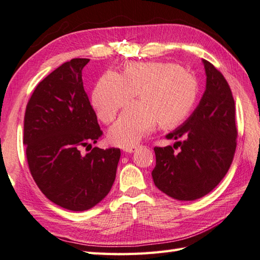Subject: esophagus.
<instances>
[{
    "label": "esophagus",
    "mask_w": 260,
    "mask_h": 260,
    "mask_svg": "<svg viewBox=\"0 0 260 260\" xmlns=\"http://www.w3.org/2000/svg\"><path fill=\"white\" fill-rule=\"evenodd\" d=\"M137 146H131V147H126V148H124V151L125 152H129V153H131V152H135L136 150H137Z\"/></svg>",
    "instance_id": "esophagus-1"
}]
</instances>
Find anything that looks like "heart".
I'll list each match as a JSON object with an SVG mask.
<instances>
[{
	"mask_svg": "<svg viewBox=\"0 0 260 260\" xmlns=\"http://www.w3.org/2000/svg\"><path fill=\"white\" fill-rule=\"evenodd\" d=\"M108 132L109 141L131 147L151 132L158 123L170 129L180 124L193 110L198 82L192 73L171 62H130L123 73L109 70L92 91V107L102 122L110 123L121 108L137 95Z\"/></svg>",
	"mask_w": 260,
	"mask_h": 260,
	"instance_id": "obj_1",
	"label": "heart"
}]
</instances>
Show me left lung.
<instances>
[{"instance_id":"8db88e82","label":"left lung","mask_w":260,"mask_h":260,"mask_svg":"<svg viewBox=\"0 0 260 260\" xmlns=\"http://www.w3.org/2000/svg\"><path fill=\"white\" fill-rule=\"evenodd\" d=\"M206 90L184 122L167 135L174 147H154L153 182L169 197L190 201L209 193L226 176L237 146L235 101L229 84L203 60Z\"/></svg>"}]
</instances>
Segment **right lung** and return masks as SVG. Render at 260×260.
I'll return each instance as SVG.
<instances>
[{"mask_svg": "<svg viewBox=\"0 0 260 260\" xmlns=\"http://www.w3.org/2000/svg\"><path fill=\"white\" fill-rule=\"evenodd\" d=\"M89 59L63 63L40 82L24 115L26 159L34 181L52 203L72 211L98 205L110 191L120 149L92 148L102 136L82 81ZM82 146L90 147L84 155Z\"/></svg>", "mask_w": 260, "mask_h": 260, "instance_id": "right-lung-1", "label": "right lung"}]
</instances>
